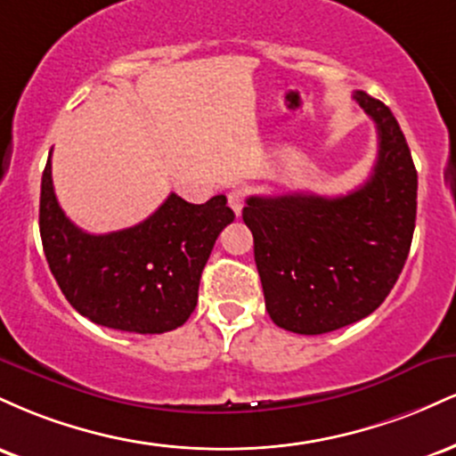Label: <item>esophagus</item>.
Returning <instances> with one entry per match:
<instances>
[{
    "label": "esophagus",
    "instance_id": "esophagus-1",
    "mask_svg": "<svg viewBox=\"0 0 456 456\" xmlns=\"http://www.w3.org/2000/svg\"><path fill=\"white\" fill-rule=\"evenodd\" d=\"M227 201H229V208L235 212V216H240V214H242V206H244V192L240 191V188H233V191H229Z\"/></svg>",
    "mask_w": 456,
    "mask_h": 456
}]
</instances>
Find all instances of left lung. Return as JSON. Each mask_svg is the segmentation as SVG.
Returning a JSON list of instances; mask_svg holds the SVG:
<instances>
[{
  "mask_svg": "<svg viewBox=\"0 0 456 456\" xmlns=\"http://www.w3.org/2000/svg\"><path fill=\"white\" fill-rule=\"evenodd\" d=\"M355 102L378 126L373 174L341 197H248L265 308L279 328L326 334L370 315L399 279L416 227L418 174L396 118L366 92Z\"/></svg>",
  "mask_w": 456,
  "mask_h": 456,
  "instance_id": "obj_1",
  "label": "left lung"
}]
</instances>
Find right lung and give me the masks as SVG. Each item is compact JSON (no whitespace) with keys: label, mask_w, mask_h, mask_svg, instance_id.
<instances>
[{"label":"right lung","mask_w":456,"mask_h":456,"mask_svg":"<svg viewBox=\"0 0 456 456\" xmlns=\"http://www.w3.org/2000/svg\"><path fill=\"white\" fill-rule=\"evenodd\" d=\"M227 197L195 206L175 192L122 232L78 229L57 203L51 154L40 188V238L66 300L94 323L137 334L180 328L197 306L201 272L218 233L233 223Z\"/></svg>","instance_id":"right-lung-1"}]
</instances>
